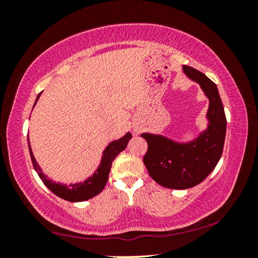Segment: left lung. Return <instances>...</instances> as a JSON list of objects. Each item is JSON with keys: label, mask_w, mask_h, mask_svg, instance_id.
<instances>
[{"label": "left lung", "mask_w": 258, "mask_h": 258, "mask_svg": "<svg viewBox=\"0 0 258 258\" xmlns=\"http://www.w3.org/2000/svg\"><path fill=\"white\" fill-rule=\"evenodd\" d=\"M190 80L197 82L209 100L207 130L187 143H178L163 135L143 133L148 143L143 163L149 175L165 187L189 189L202 183L220 160L226 133V118L215 83L197 69L183 66Z\"/></svg>", "instance_id": "obj_1"}]
</instances>
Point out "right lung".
I'll return each instance as SVG.
<instances>
[{
  "label": "right lung",
  "mask_w": 258,
  "mask_h": 258,
  "mask_svg": "<svg viewBox=\"0 0 258 258\" xmlns=\"http://www.w3.org/2000/svg\"><path fill=\"white\" fill-rule=\"evenodd\" d=\"M41 93L37 95L36 101H35L34 106L36 104ZM131 139H132V134L127 132L123 138L109 143L103 151L101 163H100L98 169L94 172L93 175L90 176L84 182L75 183V184H69V185L61 184V183H55L52 180H50V178H47V176L43 174L41 167L38 166L37 161L33 155L32 148H30V143H29V139L27 140H28L29 154H30V158H32L33 166L35 171L37 172L38 176H40V178L43 181V183H44V184L49 187V189L53 192L55 196H58V197L62 198L64 200H68V202H72V203H78V202H85V200H89L91 198L95 197V196L99 195L100 192L104 189L106 183L108 182L109 172H110L113 159L116 158L119 152H121L125 149Z\"/></svg>",
  "instance_id": "add662e5"
}]
</instances>
